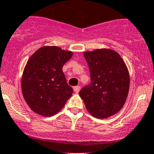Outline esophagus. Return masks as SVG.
<instances>
[{
	"label": "esophagus",
	"instance_id": "1",
	"mask_svg": "<svg viewBox=\"0 0 154 154\" xmlns=\"http://www.w3.org/2000/svg\"><path fill=\"white\" fill-rule=\"evenodd\" d=\"M80 89H81V87H80V86H75V87L73 88V91H74V92L78 93L80 91Z\"/></svg>",
	"mask_w": 154,
	"mask_h": 154
}]
</instances>
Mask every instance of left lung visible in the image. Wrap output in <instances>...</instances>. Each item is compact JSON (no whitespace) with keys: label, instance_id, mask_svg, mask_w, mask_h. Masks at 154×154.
I'll return each instance as SVG.
<instances>
[{"label":"left lung","instance_id":"left-lung-1","mask_svg":"<svg viewBox=\"0 0 154 154\" xmlns=\"http://www.w3.org/2000/svg\"><path fill=\"white\" fill-rule=\"evenodd\" d=\"M91 84L81 89L79 95L93 117L107 118L118 113L125 105L129 90L128 69L117 51L95 49L85 51Z\"/></svg>","mask_w":154,"mask_h":154}]
</instances>
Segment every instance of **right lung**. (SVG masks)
I'll return each instance as SVG.
<instances>
[{
	"label": "right lung",
	"instance_id": "obj_1",
	"mask_svg": "<svg viewBox=\"0 0 154 154\" xmlns=\"http://www.w3.org/2000/svg\"><path fill=\"white\" fill-rule=\"evenodd\" d=\"M73 56L57 46H44L31 55L22 77L23 98L33 112L51 117L63 109L73 89L67 85L63 65Z\"/></svg>",
	"mask_w": 154,
	"mask_h": 154
}]
</instances>
